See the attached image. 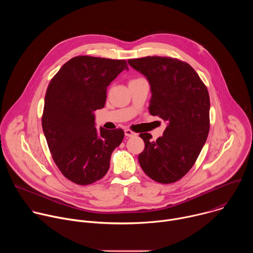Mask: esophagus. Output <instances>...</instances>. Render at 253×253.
<instances>
[{"label": "esophagus", "mask_w": 253, "mask_h": 253, "mask_svg": "<svg viewBox=\"0 0 253 253\" xmlns=\"http://www.w3.org/2000/svg\"><path fill=\"white\" fill-rule=\"evenodd\" d=\"M124 133H125V136H126V137H133V136L136 135V133L133 132V131L130 130V129H126V130L124 131Z\"/></svg>", "instance_id": "obj_1"}]
</instances>
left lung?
Here are the masks:
<instances>
[{
	"label": "left lung",
	"instance_id": "left-lung-1",
	"mask_svg": "<svg viewBox=\"0 0 253 253\" xmlns=\"http://www.w3.org/2000/svg\"><path fill=\"white\" fill-rule=\"evenodd\" d=\"M128 64L150 84V114L167 123L156 141L149 133L140 134L145 143L138 156L140 166L159 183L176 182L194 165L209 133L207 88L195 70L178 59L153 56Z\"/></svg>",
	"mask_w": 253,
	"mask_h": 253
}]
</instances>
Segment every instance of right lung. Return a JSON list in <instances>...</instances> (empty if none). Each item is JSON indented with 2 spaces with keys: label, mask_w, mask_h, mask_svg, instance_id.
<instances>
[{
  "label": "right lung",
  "mask_w": 253,
  "mask_h": 253,
  "mask_svg": "<svg viewBox=\"0 0 253 253\" xmlns=\"http://www.w3.org/2000/svg\"><path fill=\"white\" fill-rule=\"evenodd\" d=\"M123 70H128L125 60L78 56L65 63L48 86L43 131L54 162L76 184H92L105 176L124 138L122 129L97 130L94 115Z\"/></svg>",
  "instance_id": "obj_1"
}]
</instances>
